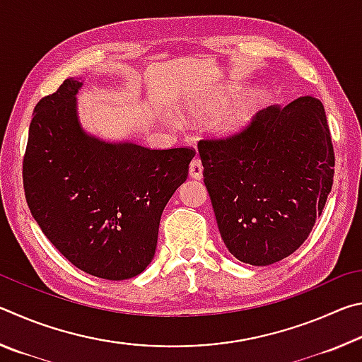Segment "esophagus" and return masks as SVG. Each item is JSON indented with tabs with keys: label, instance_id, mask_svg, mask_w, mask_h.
<instances>
[{
	"label": "esophagus",
	"instance_id": "34e87169",
	"mask_svg": "<svg viewBox=\"0 0 362 362\" xmlns=\"http://www.w3.org/2000/svg\"><path fill=\"white\" fill-rule=\"evenodd\" d=\"M203 163L199 161V159H193L192 163H189V177L196 180H201L203 179Z\"/></svg>",
	"mask_w": 362,
	"mask_h": 362
}]
</instances>
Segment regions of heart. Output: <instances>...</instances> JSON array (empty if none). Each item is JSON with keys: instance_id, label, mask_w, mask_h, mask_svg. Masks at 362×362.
<instances>
[{"instance_id": "1", "label": "heart", "mask_w": 362, "mask_h": 362, "mask_svg": "<svg viewBox=\"0 0 362 362\" xmlns=\"http://www.w3.org/2000/svg\"><path fill=\"white\" fill-rule=\"evenodd\" d=\"M255 112L254 100H244L230 107L214 119L212 127L220 134H233L246 126Z\"/></svg>"}]
</instances>
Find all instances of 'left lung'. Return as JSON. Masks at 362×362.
<instances>
[{
	"mask_svg": "<svg viewBox=\"0 0 362 362\" xmlns=\"http://www.w3.org/2000/svg\"><path fill=\"white\" fill-rule=\"evenodd\" d=\"M198 151L220 236L238 260L265 267L302 246L334 183L321 100L263 108L243 131L199 140Z\"/></svg>",
	"mask_w": 362,
	"mask_h": 362,
	"instance_id": "8db88e82",
	"label": "left lung"
}]
</instances>
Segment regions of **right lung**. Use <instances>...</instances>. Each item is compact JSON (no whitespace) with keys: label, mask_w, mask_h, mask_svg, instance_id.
I'll list each match as a JSON object with an SVG mask.
<instances>
[{"label":"right lung","mask_w":362,"mask_h":362,"mask_svg":"<svg viewBox=\"0 0 362 362\" xmlns=\"http://www.w3.org/2000/svg\"><path fill=\"white\" fill-rule=\"evenodd\" d=\"M83 83L65 79L36 103L23 156L33 218L66 260L121 281L150 265L161 214L188 177L194 148L150 150L88 136L78 121Z\"/></svg>","instance_id":"add662e5"}]
</instances>
